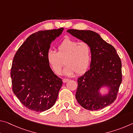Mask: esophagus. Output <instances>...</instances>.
Instances as JSON below:
<instances>
[{
  "mask_svg": "<svg viewBox=\"0 0 133 133\" xmlns=\"http://www.w3.org/2000/svg\"><path fill=\"white\" fill-rule=\"evenodd\" d=\"M69 81V79H67V78H63V83H66L67 82H68Z\"/></svg>",
  "mask_w": 133,
  "mask_h": 133,
  "instance_id": "obj_1",
  "label": "esophagus"
}]
</instances>
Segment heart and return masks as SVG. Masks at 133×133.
<instances>
[{
  "label": "heart",
  "mask_w": 133,
  "mask_h": 133,
  "mask_svg": "<svg viewBox=\"0 0 133 133\" xmlns=\"http://www.w3.org/2000/svg\"><path fill=\"white\" fill-rule=\"evenodd\" d=\"M57 53L50 50L47 53L46 58L49 64L56 75L61 73L63 70L66 76L81 75L87 70L91 61V50L90 45L85 42H78L77 40L66 38L57 47Z\"/></svg>",
  "instance_id": "b5f03b06"
}]
</instances>
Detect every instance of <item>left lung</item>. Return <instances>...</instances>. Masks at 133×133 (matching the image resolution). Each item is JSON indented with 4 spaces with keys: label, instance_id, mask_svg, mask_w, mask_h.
I'll list each match as a JSON object with an SVG mask.
<instances>
[{
    "label": "left lung",
    "instance_id": "obj_1",
    "mask_svg": "<svg viewBox=\"0 0 133 133\" xmlns=\"http://www.w3.org/2000/svg\"><path fill=\"white\" fill-rule=\"evenodd\" d=\"M67 32L85 42L91 48L90 69L77 79L76 98L88 110H98L108 106L117 98L122 82L121 62L115 48L91 30L69 29ZM103 87L109 89L105 95L99 93Z\"/></svg>",
    "mask_w": 133,
    "mask_h": 133
}]
</instances>
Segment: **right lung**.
Instances as JSON below:
<instances>
[{"label": "right lung", "mask_w": 133, "mask_h": 133, "mask_svg": "<svg viewBox=\"0 0 133 133\" xmlns=\"http://www.w3.org/2000/svg\"><path fill=\"white\" fill-rule=\"evenodd\" d=\"M63 28L41 30L27 38L13 58L10 76L12 90L22 104L36 112L53 106L62 80L50 69L46 56L50 44Z\"/></svg>", "instance_id": "add662e5"}]
</instances>
